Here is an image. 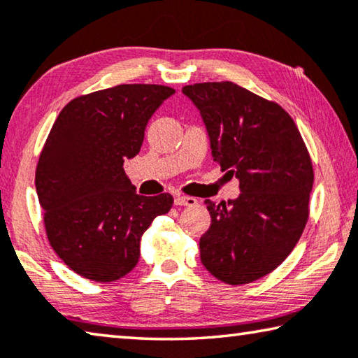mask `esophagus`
Here are the masks:
<instances>
[{"mask_svg":"<svg viewBox=\"0 0 358 358\" xmlns=\"http://www.w3.org/2000/svg\"><path fill=\"white\" fill-rule=\"evenodd\" d=\"M175 203L181 207H194V206H197V199L191 196H178L177 199H175Z\"/></svg>","mask_w":358,"mask_h":358,"instance_id":"esophagus-1","label":"esophagus"}]
</instances>
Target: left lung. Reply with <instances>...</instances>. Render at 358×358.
<instances>
[{"instance_id":"obj_1","label":"left lung","mask_w":358,"mask_h":358,"mask_svg":"<svg viewBox=\"0 0 358 358\" xmlns=\"http://www.w3.org/2000/svg\"><path fill=\"white\" fill-rule=\"evenodd\" d=\"M183 94L201 111L221 170L236 175L241 196L215 203L201 237V261L228 285L271 274L296 245L309 218L314 169L292 116L231 81L199 83Z\"/></svg>"}]
</instances>
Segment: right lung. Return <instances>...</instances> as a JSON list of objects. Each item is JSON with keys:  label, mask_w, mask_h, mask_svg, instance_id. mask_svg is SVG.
<instances>
[{"label": "right lung", "mask_w": 358, "mask_h": 358, "mask_svg": "<svg viewBox=\"0 0 358 358\" xmlns=\"http://www.w3.org/2000/svg\"><path fill=\"white\" fill-rule=\"evenodd\" d=\"M175 90L119 84L64 106L39 155L35 185L46 236L84 279L115 282L138 263L152 220L172 208L169 192H135L124 161L138 155L150 117Z\"/></svg>", "instance_id": "right-lung-1"}]
</instances>
